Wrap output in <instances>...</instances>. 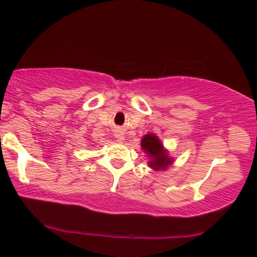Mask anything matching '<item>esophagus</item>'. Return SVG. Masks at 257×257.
<instances>
[{
  "label": "esophagus",
  "instance_id": "1",
  "mask_svg": "<svg viewBox=\"0 0 257 257\" xmlns=\"http://www.w3.org/2000/svg\"><path fill=\"white\" fill-rule=\"evenodd\" d=\"M116 138H118V141H122L123 136H122V135H116Z\"/></svg>",
  "mask_w": 257,
  "mask_h": 257
}]
</instances>
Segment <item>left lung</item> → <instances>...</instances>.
Masks as SVG:
<instances>
[{"label":"left lung","mask_w":257,"mask_h":257,"mask_svg":"<svg viewBox=\"0 0 257 257\" xmlns=\"http://www.w3.org/2000/svg\"><path fill=\"white\" fill-rule=\"evenodd\" d=\"M142 149L146 152V154L152 159L149 164L151 168L159 170V169H165L172 161L168 158L163 150V145L161 144L159 138L153 134L146 135L142 141Z\"/></svg>","instance_id":"8db88e82"}]
</instances>
